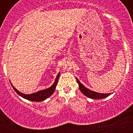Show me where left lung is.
<instances>
[{"mask_svg":"<svg viewBox=\"0 0 133 133\" xmlns=\"http://www.w3.org/2000/svg\"><path fill=\"white\" fill-rule=\"evenodd\" d=\"M77 81L78 83V86H79V89L81 90V91L84 94L85 96H87V97L89 98H94V99H101V98H104L107 97L108 96L110 95V93H107V94H103V93H98V92H94L92 90H89V89H87L86 87H84L83 84H81L79 82L78 79L77 78Z\"/></svg>","mask_w":133,"mask_h":133,"instance_id":"8db88e82","label":"left lung"}]
</instances>
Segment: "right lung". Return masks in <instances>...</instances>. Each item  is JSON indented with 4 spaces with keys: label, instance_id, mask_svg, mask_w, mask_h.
<instances>
[{
    "label": "right lung",
    "instance_id": "add662e5",
    "mask_svg": "<svg viewBox=\"0 0 133 133\" xmlns=\"http://www.w3.org/2000/svg\"><path fill=\"white\" fill-rule=\"evenodd\" d=\"M59 76L60 73H58V75H57V77H56L55 83L52 84V87H50V88H49L47 89H45V90H40L38 92L31 94V95H24V94H23L22 92H19L18 90H16L13 86H12H12L14 90H15V92L18 94V95H19L20 96L23 97V98H26L27 100H29V101H44V100L46 99L48 97H49L50 96H51L52 95V93H53L55 90V88H56L57 83H58V79L59 78Z\"/></svg>",
    "mask_w": 133,
    "mask_h": 133
}]
</instances>
